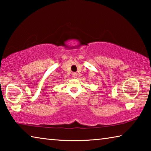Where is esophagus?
<instances>
[{
  "label": "esophagus",
  "mask_w": 151,
  "mask_h": 151,
  "mask_svg": "<svg viewBox=\"0 0 151 151\" xmlns=\"http://www.w3.org/2000/svg\"><path fill=\"white\" fill-rule=\"evenodd\" d=\"M72 76L74 78H76V77H77V74H76V73H72Z\"/></svg>",
  "instance_id": "1"
}]
</instances>
